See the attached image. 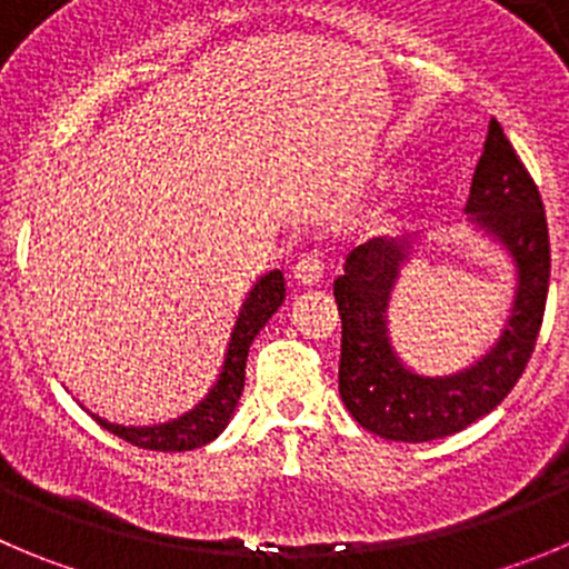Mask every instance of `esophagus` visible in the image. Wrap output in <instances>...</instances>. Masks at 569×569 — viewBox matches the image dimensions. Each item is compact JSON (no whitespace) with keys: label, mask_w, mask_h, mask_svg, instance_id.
<instances>
[{"label":"esophagus","mask_w":569,"mask_h":569,"mask_svg":"<svg viewBox=\"0 0 569 569\" xmlns=\"http://www.w3.org/2000/svg\"><path fill=\"white\" fill-rule=\"evenodd\" d=\"M322 274H326V267H322V260L317 254H302L300 260L295 263V278L297 286H320Z\"/></svg>","instance_id":"34e87169"}]
</instances>
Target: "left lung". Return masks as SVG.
Returning <instances> with one entry per match:
<instances>
[{"label":"left lung","instance_id":"8db88e82","mask_svg":"<svg viewBox=\"0 0 569 569\" xmlns=\"http://www.w3.org/2000/svg\"><path fill=\"white\" fill-rule=\"evenodd\" d=\"M466 216L508 254L517 280L500 339L469 368L418 373L392 348L387 311L412 247L373 238L348 254L345 274L333 280L342 317L339 396L359 427L379 438L423 443L460 432L500 405L528 368L548 300V219L533 179L497 120L488 123Z\"/></svg>","mask_w":569,"mask_h":569}]
</instances>
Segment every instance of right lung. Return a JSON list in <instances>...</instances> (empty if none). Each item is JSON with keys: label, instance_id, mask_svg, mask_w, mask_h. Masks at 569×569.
I'll list each match as a JSON object with an SVG mask.
<instances>
[{"label": "right lung", "instance_id": "obj_1", "mask_svg": "<svg viewBox=\"0 0 569 569\" xmlns=\"http://www.w3.org/2000/svg\"><path fill=\"white\" fill-rule=\"evenodd\" d=\"M286 300V278L280 269L260 274L254 286L249 289L247 300H243L241 311L232 326L230 342H227L224 362H221L219 376L207 390L193 410L182 412V416L171 418L164 423H148V427H126V423H111L106 418L89 416L109 429L117 438L129 440V443L140 446V449H153V452H188V449H199V446L210 443L219 438L230 423L232 412H236L238 401L243 392V376H247V357L249 345L260 333V328L267 326L269 317L280 309V302Z\"/></svg>", "mask_w": 569, "mask_h": 569}]
</instances>
